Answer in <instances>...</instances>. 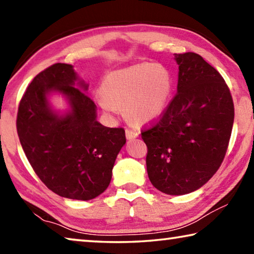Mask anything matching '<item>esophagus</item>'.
Masks as SVG:
<instances>
[{
	"label": "esophagus",
	"mask_w": 254,
	"mask_h": 254,
	"mask_svg": "<svg viewBox=\"0 0 254 254\" xmlns=\"http://www.w3.org/2000/svg\"><path fill=\"white\" fill-rule=\"evenodd\" d=\"M126 135H127V139L131 140V139H134V137L139 135V132H136L134 130H131V128H127Z\"/></svg>",
	"instance_id": "esophagus-1"
}]
</instances>
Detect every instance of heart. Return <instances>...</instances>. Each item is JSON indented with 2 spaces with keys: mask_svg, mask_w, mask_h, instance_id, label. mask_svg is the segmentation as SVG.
Instances as JSON below:
<instances>
[{
  "mask_svg": "<svg viewBox=\"0 0 254 254\" xmlns=\"http://www.w3.org/2000/svg\"><path fill=\"white\" fill-rule=\"evenodd\" d=\"M173 92L169 70L159 64H135L107 72L95 95L97 104L109 114L124 109L136 124L152 122L165 111Z\"/></svg>",
  "mask_w": 254,
  "mask_h": 254,
  "instance_id": "heart-1",
  "label": "heart"
}]
</instances>
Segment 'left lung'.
<instances>
[{
    "label": "left lung",
    "instance_id": "1",
    "mask_svg": "<svg viewBox=\"0 0 254 254\" xmlns=\"http://www.w3.org/2000/svg\"><path fill=\"white\" fill-rule=\"evenodd\" d=\"M177 93L156 122L141 131L151 184L168 195L200 188L229 147L234 104L220 72L195 53L176 54Z\"/></svg>",
    "mask_w": 254,
    "mask_h": 254
}]
</instances>
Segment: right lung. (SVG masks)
<instances>
[{
  "instance_id": "obj_1",
  "label": "right lung",
  "mask_w": 254,
  "mask_h": 254,
  "mask_svg": "<svg viewBox=\"0 0 254 254\" xmlns=\"http://www.w3.org/2000/svg\"><path fill=\"white\" fill-rule=\"evenodd\" d=\"M68 64L39 72L21 98L16 131L30 165L55 194L89 200L109 187L115 159L126 144L123 127H107L96 120V105ZM78 84L81 88L75 86ZM57 90L68 98L71 112L58 117L46 94Z\"/></svg>"
}]
</instances>
